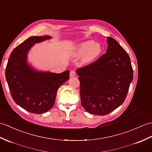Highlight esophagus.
I'll list each match as a JSON object with an SVG mask.
<instances>
[{
  "label": "esophagus",
  "instance_id": "1",
  "mask_svg": "<svg viewBox=\"0 0 152 152\" xmlns=\"http://www.w3.org/2000/svg\"><path fill=\"white\" fill-rule=\"evenodd\" d=\"M75 76H76L75 71H74V70H72V71H70V77H75Z\"/></svg>",
  "mask_w": 152,
  "mask_h": 152
}]
</instances>
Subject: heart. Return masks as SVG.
I'll return each instance as SVG.
<instances>
[{"mask_svg":"<svg viewBox=\"0 0 152 152\" xmlns=\"http://www.w3.org/2000/svg\"><path fill=\"white\" fill-rule=\"evenodd\" d=\"M102 51V48L99 43L89 40L82 42L76 46L74 56L76 58L82 56V64L89 65L99 58Z\"/></svg>","mask_w":152,"mask_h":152,"instance_id":"1","label":"heart"}]
</instances>
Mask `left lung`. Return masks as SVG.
Masks as SVG:
<instances>
[{"label":"left lung","instance_id":"8db88e82","mask_svg":"<svg viewBox=\"0 0 152 152\" xmlns=\"http://www.w3.org/2000/svg\"><path fill=\"white\" fill-rule=\"evenodd\" d=\"M106 54L76 70L81 104L89 113L105 115L124 102L133 78L131 60L115 39L107 37Z\"/></svg>","mask_w":152,"mask_h":152}]
</instances>
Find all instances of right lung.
Here are the masks:
<instances>
[{
	"mask_svg": "<svg viewBox=\"0 0 152 152\" xmlns=\"http://www.w3.org/2000/svg\"><path fill=\"white\" fill-rule=\"evenodd\" d=\"M49 36H32L13 49L6 68V79L13 100L35 114L47 112L54 104L59 87L69 79V70L54 73L37 70L27 57L35 43L50 39Z\"/></svg>",
	"mask_w": 152,
	"mask_h": 152,
	"instance_id": "right-lung-1",
	"label": "right lung"
}]
</instances>
